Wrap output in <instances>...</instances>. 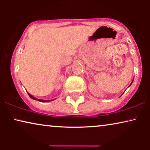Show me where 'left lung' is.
<instances>
[{"mask_svg":"<svg viewBox=\"0 0 150 150\" xmlns=\"http://www.w3.org/2000/svg\"><path fill=\"white\" fill-rule=\"evenodd\" d=\"M132 82H133V81H132V83H131V84H132ZM131 84H130V85H129V87H130V85H131Z\"/></svg>","mask_w":150,"mask_h":150,"instance_id":"obj_1","label":"left lung"}]
</instances>
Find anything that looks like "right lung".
<instances>
[{
    "label": "right lung",
    "mask_w": 150,
    "mask_h": 150,
    "mask_svg": "<svg viewBox=\"0 0 150 150\" xmlns=\"http://www.w3.org/2000/svg\"><path fill=\"white\" fill-rule=\"evenodd\" d=\"M28 96H30V98H32V99H33V100H38V101H40V102H49V101H50V100H44L37 99L36 98L33 97V96L32 95H30V93H28Z\"/></svg>",
    "instance_id": "right-lung-1"
}]
</instances>
